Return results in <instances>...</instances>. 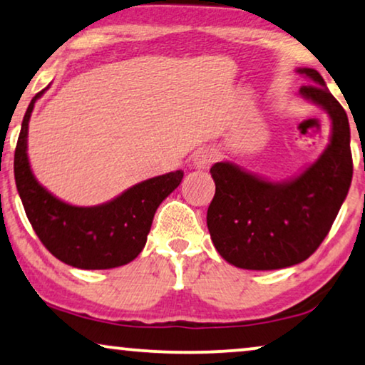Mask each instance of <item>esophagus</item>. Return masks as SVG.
I'll return each instance as SVG.
<instances>
[{"instance_id": "1", "label": "esophagus", "mask_w": 365, "mask_h": 365, "mask_svg": "<svg viewBox=\"0 0 365 365\" xmlns=\"http://www.w3.org/2000/svg\"><path fill=\"white\" fill-rule=\"evenodd\" d=\"M216 158H217V154H216V151H214V149L201 148V149H197L196 153H194L192 164H194V168H197V169H207V168L212 166V163L216 161Z\"/></svg>"}]
</instances>
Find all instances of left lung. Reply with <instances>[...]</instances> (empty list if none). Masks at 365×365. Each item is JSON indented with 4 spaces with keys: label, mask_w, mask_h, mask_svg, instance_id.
Returning a JSON list of instances; mask_svg holds the SVG:
<instances>
[{
    "label": "left lung",
    "mask_w": 365,
    "mask_h": 365,
    "mask_svg": "<svg viewBox=\"0 0 365 365\" xmlns=\"http://www.w3.org/2000/svg\"><path fill=\"white\" fill-rule=\"evenodd\" d=\"M297 73L309 79L299 94L326 109L332 121L331 143L317 161L284 182L266 181L231 163L211 168L216 194L207 229L217 252L236 267L272 271L306 261L331 231L351 187L347 114L316 69Z\"/></svg>",
    "instance_id": "obj_1"
}]
</instances>
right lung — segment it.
I'll use <instances>...</instances> for the list:
<instances>
[{
    "label": "right lung",
    "mask_w": 365,
    "mask_h": 365,
    "mask_svg": "<svg viewBox=\"0 0 365 365\" xmlns=\"http://www.w3.org/2000/svg\"><path fill=\"white\" fill-rule=\"evenodd\" d=\"M46 89L29 103L14 151V181L26 216L44 247L68 266L78 269L124 266L143 251L154 212L181 184L184 173L174 171L151 178L99 206H71L54 197L34 178L26 151L29 118L34 103Z\"/></svg>",
    "instance_id": "add662e5"
}]
</instances>
